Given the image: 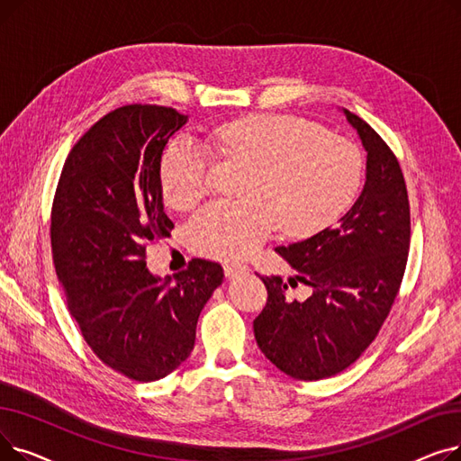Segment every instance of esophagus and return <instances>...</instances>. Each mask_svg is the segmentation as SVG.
Returning <instances> with one entry per match:
<instances>
[{
  "mask_svg": "<svg viewBox=\"0 0 461 461\" xmlns=\"http://www.w3.org/2000/svg\"><path fill=\"white\" fill-rule=\"evenodd\" d=\"M249 267L247 265H240V263H224V275L226 278H235L239 275H247Z\"/></svg>",
  "mask_w": 461,
  "mask_h": 461,
  "instance_id": "1",
  "label": "esophagus"
}]
</instances>
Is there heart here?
Wrapping results in <instances>:
<instances>
[{"label":"heart","instance_id":"b5f03b06","mask_svg":"<svg viewBox=\"0 0 461 461\" xmlns=\"http://www.w3.org/2000/svg\"><path fill=\"white\" fill-rule=\"evenodd\" d=\"M228 160L252 166L247 200H216L190 218V247L212 258L243 259L276 226L289 235H312L340 216L362 181L355 145L306 119L280 113L230 121L211 134ZM160 185L166 202L179 209L198 203L211 186V155L181 136L164 149Z\"/></svg>","mask_w":461,"mask_h":461}]
</instances>
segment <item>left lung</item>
Returning a JSON list of instances; mask_svg holds the SVG:
<instances>
[{"label":"left lung","instance_id":"left-lung-1","mask_svg":"<svg viewBox=\"0 0 461 461\" xmlns=\"http://www.w3.org/2000/svg\"><path fill=\"white\" fill-rule=\"evenodd\" d=\"M366 149V183L334 228L276 252L295 276H261L267 304L254 320L261 353L294 379L340 374L374 342L393 308L405 273L411 214L398 158L358 115L344 110ZM312 289L292 302L286 285Z\"/></svg>","mask_w":461,"mask_h":461}]
</instances>
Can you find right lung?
I'll return each instance as SVG.
<instances>
[{
	"instance_id": "right-lung-1",
	"label": "right lung",
	"mask_w": 461,
	"mask_h": 461,
	"mask_svg": "<svg viewBox=\"0 0 461 461\" xmlns=\"http://www.w3.org/2000/svg\"><path fill=\"white\" fill-rule=\"evenodd\" d=\"M186 119L157 104L106 113L70 149L52 205L54 267L72 318L106 366L141 383L186 360L200 312L224 280L207 259H192L174 282L145 263L148 245L174 230L160 158Z\"/></svg>"
}]
</instances>
